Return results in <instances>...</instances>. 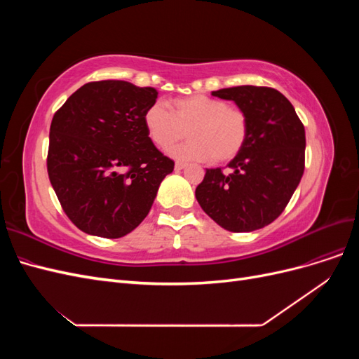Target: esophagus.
I'll return each instance as SVG.
<instances>
[{
    "label": "esophagus",
    "mask_w": 359,
    "mask_h": 359,
    "mask_svg": "<svg viewBox=\"0 0 359 359\" xmlns=\"http://www.w3.org/2000/svg\"><path fill=\"white\" fill-rule=\"evenodd\" d=\"M186 166H187V163H184V161H177L175 163V169L177 170H181V169H184Z\"/></svg>",
    "instance_id": "obj_1"
}]
</instances>
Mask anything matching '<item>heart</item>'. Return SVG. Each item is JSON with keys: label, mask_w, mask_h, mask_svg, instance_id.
I'll return each mask as SVG.
<instances>
[{"label": "heart", "mask_w": 359, "mask_h": 359, "mask_svg": "<svg viewBox=\"0 0 359 359\" xmlns=\"http://www.w3.org/2000/svg\"><path fill=\"white\" fill-rule=\"evenodd\" d=\"M151 140L163 151L190 136L186 144L172 151L180 160L226 163L241 153L248 136L247 114L211 95H190L173 102L170 107L156 102L145 112Z\"/></svg>", "instance_id": "heart-1"}]
</instances>
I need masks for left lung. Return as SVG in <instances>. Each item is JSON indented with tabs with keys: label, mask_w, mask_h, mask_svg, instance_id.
Listing matches in <instances>:
<instances>
[{
	"label": "left lung",
	"mask_w": 359,
	"mask_h": 359,
	"mask_svg": "<svg viewBox=\"0 0 359 359\" xmlns=\"http://www.w3.org/2000/svg\"><path fill=\"white\" fill-rule=\"evenodd\" d=\"M247 114L248 136L227 168L206 169L196 199L231 232H252L285 211L306 168V130L286 97L269 86L243 85L211 93Z\"/></svg>",
	"instance_id": "obj_1"
}]
</instances>
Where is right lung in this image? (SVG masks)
Here are the masks:
<instances>
[{"label":"right lung","instance_id":"add662e5","mask_svg":"<svg viewBox=\"0 0 359 359\" xmlns=\"http://www.w3.org/2000/svg\"><path fill=\"white\" fill-rule=\"evenodd\" d=\"M157 90L88 82L50 123L48 175L62 211L85 233L121 238L148 215L172 158L151 140L145 112Z\"/></svg>","mask_w":359,"mask_h":359}]
</instances>
